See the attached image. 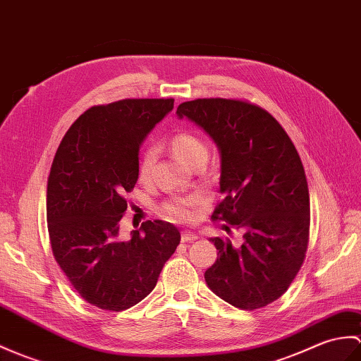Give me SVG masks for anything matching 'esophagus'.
<instances>
[{
    "label": "esophagus",
    "instance_id": "obj_1",
    "mask_svg": "<svg viewBox=\"0 0 361 361\" xmlns=\"http://www.w3.org/2000/svg\"><path fill=\"white\" fill-rule=\"evenodd\" d=\"M197 238H198L197 233H192V232H183V233H181V241H183V243L195 241Z\"/></svg>",
    "mask_w": 361,
    "mask_h": 361
}]
</instances>
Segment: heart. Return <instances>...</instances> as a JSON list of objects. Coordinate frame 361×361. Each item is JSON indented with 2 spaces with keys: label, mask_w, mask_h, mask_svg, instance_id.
Here are the masks:
<instances>
[{
  "label": "heart",
  "mask_w": 361,
  "mask_h": 361,
  "mask_svg": "<svg viewBox=\"0 0 361 361\" xmlns=\"http://www.w3.org/2000/svg\"><path fill=\"white\" fill-rule=\"evenodd\" d=\"M171 147L173 154L177 155L180 161L188 164L189 167H195L198 164H204L207 161L209 150L206 142L201 140L197 133L189 130H180L171 138ZM154 163V150L149 149L141 155V160L138 164V177L141 181L147 180L150 167ZM200 201L198 197H189V198H175L172 201H167L163 206V212L167 219L175 221H189L194 216L192 207H194Z\"/></svg>",
  "instance_id": "obj_1"
}]
</instances>
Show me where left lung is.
Masks as SVG:
<instances>
[{
    "label": "left lung",
    "instance_id": "1",
    "mask_svg": "<svg viewBox=\"0 0 361 361\" xmlns=\"http://www.w3.org/2000/svg\"><path fill=\"white\" fill-rule=\"evenodd\" d=\"M177 115L220 152L224 198L212 219L243 231L240 247L211 238L219 252L204 272L207 288L246 311L267 306L288 290L307 249L309 189L294 142L269 112L240 99L200 98Z\"/></svg>",
    "mask_w": 361,
    "mask_h": 361
}]
</instances>
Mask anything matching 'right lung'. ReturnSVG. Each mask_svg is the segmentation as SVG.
Wrapping results in <instances>:
<instances>
[{
    "label": "right lung",
    "instance_id": "add662e5",
    "mask_svg": "<svg viewBox=\"0 0 361 361\" xmlns=\"http://www.w3.org/2000/svg\"><path fill=\"white\" fill-rule=\"evenodd\" d=\"M172 109V98L90 107L66 132L50 167L52 252L75 290L104 311H124L146 298L180 245V231L161 220L142 223L129 238L120 235L141 142Z\"/></svg>",
    "mask_w": 361,
    "mask_h": 361
}]
</instances>
